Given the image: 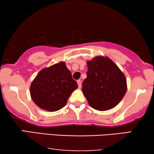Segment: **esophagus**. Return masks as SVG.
Instances as JSON below:
<instances>
[{
  "instance_id": "obj_1",
  "label": "esophagus",
  "mask_w": 154,
  "mask_h": 154,
  "mask_svg": "<svg viewBox=\"0 0 154 154\" xmlns=\"http://www.w3.org/2000/svg\"><path fill=\"white\" fill-rule=\"evenodd\" d=\"M77 83H78V85H79V88H81V80H78L77 81Z\"/></svg>"
}]
</instances>
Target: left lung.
Instances as JSON below:
<instances>
[{
  "instance_id": "obj_1",
  "label": "left lung",
  "mask_w": 154,
  "mask_h": 154,
  "mask_svg": "<svg viewBox=\"0 0 154 154\" xmlns=\"http://www.w3.org/2000/svg\"><path fill=\"white\" fill-rule=\"evenodd\" d=\"M87 64V78L82 90L90 106L98 111L113 108L127 91L125 76L107 57H96Z\"/></svg>"
}]
</instances>
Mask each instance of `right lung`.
I'll list each match as a JSON object with an SVG mask.
<instances>
[{"label":"right lung","mask_w":154,"mask_h":154,"mask_svg":"<svg viewBox=\"0 0 154 154\" xmlns=\"http://www.w3.org/2000/svg\"><path fill=\"white\" fill-rule=\"evenodd\" d=\"M65 62H61L45 68L38 73L31 83L30 94L32 100L40 108L56 111L66 104L71 94L77 89Z\"/></svg>","instance_id":"right-lung-1"}]
</instances>
